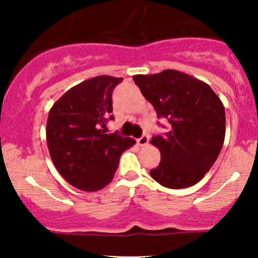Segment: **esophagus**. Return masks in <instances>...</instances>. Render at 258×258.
Returning <instances> with one entry per match:
<instances>
[{"mask_svg": "<svg viewBox=\"0 0 258 258\" xmlns=\"http://www.w3.org/2000/svg\"><path fill=\"white\" fill-rule=\"evenodd\" d=\"M137 143H138L139 147H146V146H148V144H149V136L143 135L141 138L137 139Z\"/></svg>", "mask_w": 258, "mask_h": 258, "instance_id": "34e87169", "label": "esophagus"}]
</instances>
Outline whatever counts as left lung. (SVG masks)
<instances>
[{
	"label": "left lung",
	"mask_w": 258,
	"mask_h": 258,
	"mask_svg": "<svg viewBox=\"0 0 258 258\" xmlns=\"http://www.w3.org/2000/svg\"><path fill=\"white\" fill-rule=\"evenodd\" d=\"M133 80L158 117L170 122L164 136H154L150 141L161 154V161L150 170V176L171 189L197 184L223 147V103L205 82L177 70L135 75Z\"/></svg>",
	"instance_id": "8db88e82"
}]
</instances>
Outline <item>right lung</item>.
Returning a JSON list of instances; mask_svg holds the SVG:
<instances>
[{
    "label": "right lung",
    "mask_w": 258,
    "mask_h": 258,
    "mask_svg": "<svg viewBox=\"0 0 258 258\" xmlns=\"http://www.w3.org/2000/svg\"><path fill=\"white\" fill-rule=\"evenodd\" d=\"M122 80L106 75L86 80L65 92L48 112L46 138L53 164L68 183L84 191L108 185L121 154L136 143L104 130L114 119L111 93Z\"/></svg>",
    "instance_id": "1"
}]
</instances>
